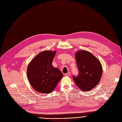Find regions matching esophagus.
<instances>
[{
  "instance_id": "34e87169",
  "label": "esophagus",
  "mask_w": 122,
  "mask_h": 122,
  "mask_svg": "<svg viewBox=\"0 0 122 122\" xmlns=\"http://www.w3.org/2000/svg\"><path fill=\"white\" fill-rule=\"evenodd\" d=\"M70 74H71V73L69 72H67V73L66 74V76H69V75H70Z\"/></svg>"
}]
</instances>
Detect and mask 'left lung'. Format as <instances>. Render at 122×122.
Instances as JSON below:
<instances>
[{
    "label": "left lung",
    "mask_w": 122,
    "mask_h": 122,
    "mask_svg": "<svg viewBox=\"0 0 122 122\" xmlns=\"http://www.w3.org/2000/svg\"><path fill=\"white\" fill-rule=\"evenodd\" d=\"M79 73L73 76L75 83L83 91L94 88L99 82L102 74L100 62L90 52L81 50L75 53Z\"/></svg>",
    "instance_id": "left-lung-1"
}]
</instances>
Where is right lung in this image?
I'll return each instance as SVG.
<instances>
[{"instance_id": "right-lung-1", "label": "right lung", "mask_w": 122, "mask_h": 122, "mask_svg": "<svg viewBox=\"0 0 122 122\" xmlns=\"http://www.w3.org/2000/svg\"><path fill=\"white\" fill-rule=\"evenodd\" d=\"M56 51H45L35 57L28 65L27 76L33 88L41 93H50L61 80L63 74L52 65Z\"/></svg>"}]
</instances>
